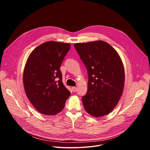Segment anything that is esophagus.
<instances>
[{
  "mask_svg": "<svg viewBox=\"0 0 150 150\" xmlns=\"http://www.w3.org/2000/svg\"><path fill=\"white\" fill-rule=\"evenodd\" d=\"M72 90L73 92H76L77 90V88L75 87H72Z\"/></svg>",
  "mask_w": 150,
  "mask_h": 150,
  "instance_id": "esophagus-1",
  "label": "esophagus"
}]
</instances>
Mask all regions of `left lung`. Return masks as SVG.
Wrapping results in <instances>:
<instances>
[{
  "instance_id": "1",
  "label": "left lung",
  "mask_w": 150,
  "mask_h": 150,
  "mask_svg": "<svg viewBox=\"0 0 150 150\" xmlns=\"http://www.w3.org/2000/svg\"><path fill=\"white\" fill-rule=\"evenodd\" d=\"M74 47L88 72V90L82 98L85 110L96 117L110 113L124 88L125 71L119 55L104 41L75 43Z\"/></svg>"
}]
</instances>
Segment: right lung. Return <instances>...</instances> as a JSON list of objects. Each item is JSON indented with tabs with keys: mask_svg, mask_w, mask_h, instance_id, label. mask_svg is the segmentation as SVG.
Returning <instances> with one entry per match:
<instances>
[{
	"mask_svg": "<svg viewBox=\"0 0 150 150\" xmlns=\"http://www.w3.org/2000/svg\"><path fill=\"white\" fill-rule=\"evenodd\" d=\"M71 45L47 41L30 54L24 70L23 82L26 95L34 108L46 115L61 112L70 96L64 86L60 70Z\"/></svg>",
	"mask_w": 150,
	"mask_h": 150,
	"instance_id": "obj_1",
	"label": "right lung"
}]
</instances>
